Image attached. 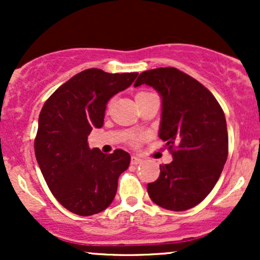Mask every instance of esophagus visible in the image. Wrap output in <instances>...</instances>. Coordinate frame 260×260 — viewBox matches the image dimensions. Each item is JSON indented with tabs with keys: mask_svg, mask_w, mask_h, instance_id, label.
I'll return each instance as SVG.
<instances>
[{
	"mask_svg": "<svg viewBox=\"0 0 260 260\" xmlns=\"http://www.w3.org/2000/svg\"><path fill=\"white\" fill-rule=\"evenodd\" d=\"M140 162H142V159H140L139 156H137V155H133L132 159H131V164H132V165H138Z\"/></svg>",
	"mask_w": 260,
	"mask_h": 260,
	"instance_id": "obj_1",
	"label": "esophagus"
}]
</instances>
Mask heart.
Masks as SVG:
<instances>
[{"label": "heart", "instance_id": "b5f03b06", "mask_svg": "<svg viewBox=\"0 0 260 260\" xmlns=\"http://www.w3.org/2000/svg\"><path fill=\"white\" fill-rule=\"evenodd\" d=\"M149 94H150V92L140 91V92H138V94L136 95V99H138V98H142V96H145V95H149ZM138 139H139V137H134V138H133V143H136Z\"/></svg>", "mask_w": 260, "mask_h": 260}]
</instances>
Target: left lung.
Listing matches in <instances>:
<instances>
[{"mask_svg": "<svg viewBox=\"0 0 260 260\" xmlns=\"http://www.w3.org/2000/svg\"><path fill=\"white\" fill-rule=\"evenodd\" d=\"M147 84L161 96L159 137L172 150V162L160 165V176L148 183L155 204L182 211L196 207L211 192L229 154L226 118L214 95L177 68L140 73L134 86Z\"/></svg>", "mask_w": 260, "mask_h": 260, "instance_id": "obj_1", "label": "left lung"}]
</instances>
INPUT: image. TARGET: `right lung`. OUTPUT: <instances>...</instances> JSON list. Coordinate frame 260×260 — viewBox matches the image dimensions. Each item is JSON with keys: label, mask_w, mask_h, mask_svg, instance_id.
I'll return each instance as SVG.
<instances>
[{"label": "right lung", "mask_w": 260, "mask_h": 260, "mask_svg": "<svg viewBox=\"0 0 260 260\" xmlns=\"http://www.w3.org/2000/svg\"><path fill=\"white\" fill-rule=\"evenodd\" d=\"M137 76L85 70L59 86L41 109L34 143L39 168L55 198L77 215L105 210L129 166L127 151L116 149L107 155L90 149L88 136L103 127L109 100Z\"/></svg>", "instance_id": "right-lung-1"}]
</instances>
